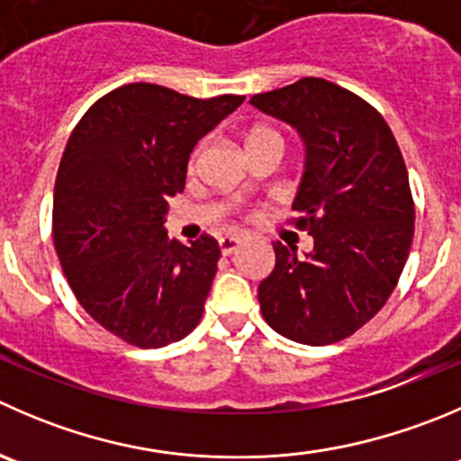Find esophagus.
<instances>
[{"instance_id":"1","label":"esophagus","mask_w":461,"mask_h":461,"mask_svg":"<svg viewBox=\"0 0 461 461\" xmlns=\"http://www.w3.org/2000/svg\"><path fill=\"white\" fill-rule=\"evenodd\" d=\"M240 240H243L240 236H222V239L218 240V245H221V252L225 254V257H230V254L239 248Z\"/></svg>"}]
</instances>
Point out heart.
Listing matches in <instances>:
<instances>
[{
    "mask_svg": "<svg viewBox=\"0 0 461 461\" xmlns=\"http://www.w3.org/2000/svg\"><path fill=\"white\" fill-rule=\"evenodd\" d=\"M261 137H276V140H279V135H276V132L266 131V128H261V131L252 132V135H249V140H248V141H252V140H261Z\"/></svg>",
    "mask_w": 461,
    "mask_h": 461,
    "instance_id": "heart-1",
    "label": "heart"
}]
</instances>
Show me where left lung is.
<instances>
[{"label":"left lung","instance_id":"obj_1","mask_svg":"<svg viewBox=\"0 0 461 461\" xmlns=\"http://www.w3.org/2000/svg\"><path fill=\"white\" fill-rule=\"evenodd\" d=\"M249 105L288 123L303 141L293 222L312 249L275 248V270L258 284L267 324L294 342L321 347L349 338L394 290L414 236L408 168L385 119L324 78L257 94Z\"/></svg>","mask_w":461,"mask_h":461}]
</instances>
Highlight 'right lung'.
<instances>
[{
    "mask_svg": "<svg viewBox=\"0 0 461 461\" xmlns=\"http://www.w3.org/2000/svg\"><path fill=\"white\" fill-rule=\"evenodd\" d=\"M243 96L194 98L131 83L98 98L71 132L53 189V240L80 306L141 349L198 326L218 270L212 236L168 240L195 144Z\"/></svg>",
    "mask_w": 461,
    "mask_h": 461,
    "instance_id": "add662e5",
    "label": "right lung"
}]
</instances>
